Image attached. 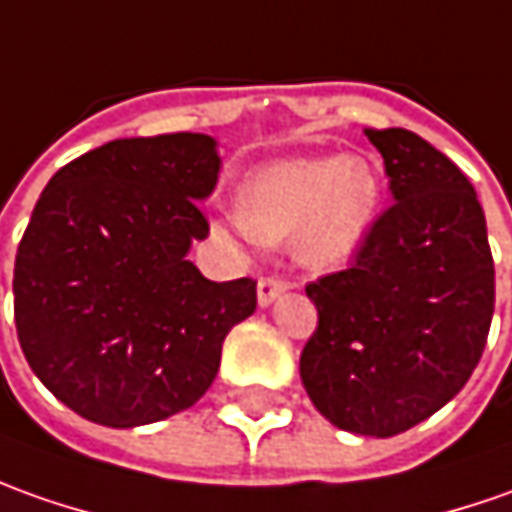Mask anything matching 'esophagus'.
<instances>
[{
  "instance_id": "1",
  "label": "esophagus",
  "mask_w": 512,
  "mask_h": 512,
  "mask_svg": "<svg viewBox=\"0 0 512 512\" xmlns=\"http://www.w3.org/2000/svg\"><path fill=\"white\" fill-rule=\"evenodd\" d=\"M287 293V281L276 279V276H264L256 284V296H259V307H270L276 298H281Z\"/></svg>"
}]
</instances>
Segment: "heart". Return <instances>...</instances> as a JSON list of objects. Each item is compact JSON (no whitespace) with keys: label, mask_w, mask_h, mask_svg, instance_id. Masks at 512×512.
<instances>
[{"label":"heart","mask_w":512,"mask_h":512,"mask_svg":"<svg viewBox=\"0 0 512 512\" xmlns=\"http://www.w3.org/2000/svg\"><path fill=\"white\" fill-rule=\"evenodd\" d=\"M380 200L383 168L369 154L279 160L242 183L236 228L264 245L293 236L304 267L335 270L366 242Z\"/></svg>","instance_id":"heart-1"}]
</instances>
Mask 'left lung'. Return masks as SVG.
I'll return each mask as SVG.
<instances>
[{
    "mask_svg": "<svg viewBox=\"0 0 512 512\" xmlns=\"http://www.w3.org/2000/svg\"><path fill=\"white\" fill-rule=\"evenodd\" d=\"M394 205L352 267L307 284L318 329L301 383L329 423L394 437L468 383L488 341L496 279L485 211L459 168L408 129H366Z\"/></svg>",
    "mask_w": 512,
    "mask_h": 512,
    "instance_id": "obj_1",
    "label": "left lung"
}]
</instances>
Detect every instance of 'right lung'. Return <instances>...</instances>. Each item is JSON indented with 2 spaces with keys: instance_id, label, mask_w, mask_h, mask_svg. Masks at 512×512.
I'll use <instances>...</instances> for the list:
<instances>
[{
  "instance_id": "1",
  "label": "right lung",
  "mask_w": 512,
  "mask_h": 512,
  "mask_svg": "<svg viewBox=\"0 0 512 512\" xmlns=\"http://www.w3.org/2000/svg\"><path fill=\"white\" fill-rule=\"evenodd\" d=\"M216 140L123 137L81 154L41 191L13 267L30 369L84 420H166L214 383L222 341L256 310V281H208L188 250L219 180Z\"/></svg>"
}]
</instances>
